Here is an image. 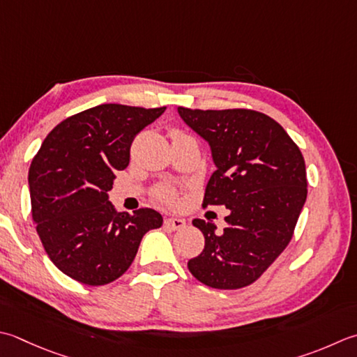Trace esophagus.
<instances>
[{
    "label": "esophagus",
    "instance_id": "esophagus-1",
    "mask_svg": "<svg viewBox=\"0 0 357 357\" xmlns=\"http://www.w3.org/2000/svg\"><path fill=\"white\" fill-rule=\"evenodd\" d=\"M164 226L169 230H181L185 227V221L181 218H174V216H170V218L164 220Z\"/></svg>",
    "mask_w": 357,
    "mask_h": 357
}]
</instances>
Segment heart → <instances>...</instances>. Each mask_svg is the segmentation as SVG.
I'll use <instances>...</instances> for the list:
<instances>
[{"instance_id": "heart-1", "label": "heart", "mask_w": 357, "mask_h": 357, "mask_svg": "<svg viewBox=\"0 0 357 357\" xmlns=\"http://www.w3.org/2000/svg\"><path fill=\"white\" fill-rule=\"evenodd\" d=\"M158 198L160 201H165V202H170L174 199V190L170 187H160L158 190Z\"/></svg>"}]
</instances>
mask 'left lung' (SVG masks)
<instances>
[{
    "instance_id": "8db88e82",
    "label": "left lung",
    "mask_w": 357,
    "mask_h": 357,
    "mask_svg": "<svg viewBox=\"0 0 357 357\" xmlns=\"http://www.w3.org/2000/svg\"><path fill=\"white\" fill-rule=\"evenodd\" d=\"M181 119L211 146L215 172L202 206H225V232L193 220L206 238L187 263L192 275L215 289L254 283L292 238L306 201L302 153L280 123L252 109H188Z\"/></svg>"
}]
</instances>
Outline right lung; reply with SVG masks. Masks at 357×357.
Segmentation results:
<instances>
[{
    "instance_id": "obj_1",
    "label": "right lung",
    "mask_w": 357,
    "mask_h": 357,
    "mask_svg": "<svg viewBox=\"0 0 357 357\" xmlns=\"http://www.w3.org/2000/svg\"><path fill=\"white\" fill-rule=\"evenodd\" d=\"M165 111L103 103L65 119L29 169L32 218L46 254L63 274L99 286L135 260L142 236L162 226L153 208L116 212L108 201L116 170L127 169L132 139Z\"/></svg>"
}]
</instances>
